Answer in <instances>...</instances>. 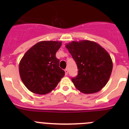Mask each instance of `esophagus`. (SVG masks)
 <instances>
[{"instance_id": "1", "label": "esophagus", "mask_w": 129, "mask_h": 129, "mask_svg": "<svg viewBox=\"0 0 129 129\" xmlns=\"http://www.w3.org/2000/svg\"><path fill=\"white\" fill-rule=\"evenodd\" d=\"M64 71H65V75H67V74H68V69H66L64 70Z\"/></svg>"}]
</instances>
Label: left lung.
<instances>
[{
	"mask_svg": "<svg viewBox=\"0 0 129 129\" xmlns=\"http://www.w3.org/2000/svg\"><path fill=\"white\" fill-rule=\"evenodd\" d=\"M66 47L79 70L77 75L72 78L76 89L89 94L96 93L104 87L113 67L109 53L99 44L90 40L72 41Z\"/></svg>",
	"mask_w": 129,
	"mask_h": 129,
	"instance_id": "obj_1",
	"label": "left lung"
}]
</instances>
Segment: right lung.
<instances>
[{"mask_svg": "<svg viewBox=\"0 0 129 129\" xmlns=\"http://www.w3.org/2000/svg\"><path fill=\"white\" fill-rule=\"evenodd\" d=\"M62 42L41 41L28 49L19 63L25 86L34 93L45 95L57 87L65 72L55 56Z\"/></svg>", "mask_w": 129, "mask_h": 129, "instance_id": "add662e5", "label": "right lung"}]
</instances>
